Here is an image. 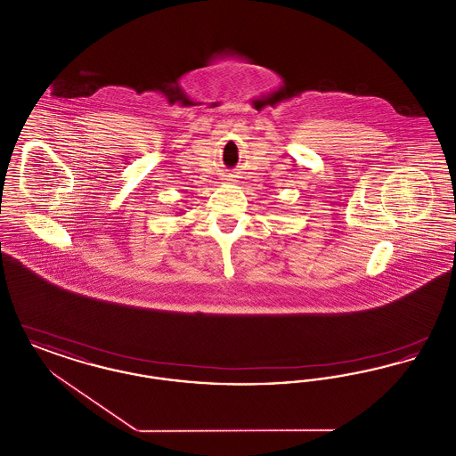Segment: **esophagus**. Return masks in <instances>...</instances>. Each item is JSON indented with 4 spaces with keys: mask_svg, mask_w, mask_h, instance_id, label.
<instances>
[{
    "mask_svg": "<svg viewBox=\"0 0 456 456\" xmlns=\"http://www.w3.org/2000/svg\"><path fill=\"white\" fill-rule=\"evenodd\" d=\"M225 181H232V179H231V177H227V179H225Z\"/></svg>",
    "mask_w": 456,
    "mask_h": 456,
    "instance_id": "34e87169",
    "label": "esophagus"
}]
</instances>
